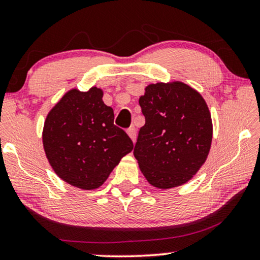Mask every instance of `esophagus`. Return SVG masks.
<instances>
[{
  "label": "esophagus",
  "instance_id": "34e87169",
  "mask_svg": "<svg viewBox=\"0 0 260 260\" xmlns=\"http://www.w3.org/2000/svg\"><path fill=\"white\" fill-rule=\"evenodd\" d=\"M127 133H128L131 139H132V140H133V142H134L135 139H137V132H135L134 127H131V128L127 129Z\"/></svg>",
  "mask_w": 260,
  "mask_h": 260
}]
</instances>
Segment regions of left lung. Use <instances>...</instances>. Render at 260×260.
Wrapping results in <instances>:
<instances>
[{"mask_svg":"<svg viewBox=\"0 0 260 260\" xmlns=\"http://www.w3.org/2000/svg\"><path fill=\"white\" fill-rule=\"evenodd\" d=\"M145 125L134 156L142 174L158 188L187 182L210 152L212 121L202 95L182 82L156 83L139 99Z\"/></svg>","mask_w":260,"mask_h":260,"instance_id":"8db88e82","label":"left lung"}]
</instances>
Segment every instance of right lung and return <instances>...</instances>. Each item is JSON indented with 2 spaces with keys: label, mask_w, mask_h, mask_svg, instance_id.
Segmentation results:
<instances>
[{
  "label": "right lung",
  "mask_w": 260,
  "mask_h": 260,
  "mask_svg": "<svg viewBox=\"0 0 260 260\" xmlns=\"http://www.w3.org/2000/svg\"><path fill=\"white\" fill-rule=\"evenodd\" d=\"M46 155L55 173L83 189L98 188L122 156L133 149L125 131L114 125V112L102 90L73 89L49 112L43 128Z\"/></svg>",
  "instance_id": "add662e5"
}]
</instances>
